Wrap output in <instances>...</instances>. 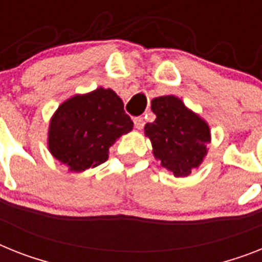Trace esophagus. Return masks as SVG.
<instances>
[{
    "label": "esophagus",
    "instance_id": "1",
    "mask_svg": "<svg viewBox=\"0 0 262 262\" xmlns=\"http://www.w3.org/2000/svg\"><path fill=\"white\" fill-rule=\"evenodd\" d=\"M133 122H135V126L137 127L138 130H141L142 127H144V125H145V121H144V118H142V117H135V118H133Z\"/></svg>",
    "mask_w": 262,
    "mask_h": 262
}]
</instances>
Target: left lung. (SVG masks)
I'll list each match as a JSON object with an SVG mask.
<instances>
[{
    "label": "left lung",
    "mask_w": 262,
    "mask_h": 262,
    "mask_svg": "<svg viewBox=\"0 0 262 262\" xmlns=\"http://www.w3.org/2000/svg\"><path fill=\"white\" fill-rule=\"evenodd\" d=\"M151 112L156 120L145 125L144 129L156 160L174 177H186L199 168L208 153L209 126L174 96L151 100Z\"/></svg>",
    "instance_id": "left-lung-1"
}]
</instances>
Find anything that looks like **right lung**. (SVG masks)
<instances>
[{
    "label": "right lung",
    "mask_w": 262,
    "mask_h": 262,
    "mask_svg": "<svg viewBox=\"0 0 262 262\" xmlns=\"http://www.w3.org/2000/svg\"><path fill=\"white\" fill-rule=\"evenodd\" d=\"M133 129L124 102L112 89L77 94L58 106L49 124L48 146L70 172L102 164L118 137Z\"/></svg>",
    "instance_id": "1"
}]
</instances>
